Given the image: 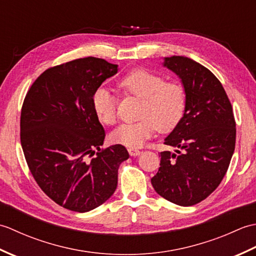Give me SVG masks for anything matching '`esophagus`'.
I'll use <instances>...</instances> for the list:
<instances>
[{"mask_svg":"<svg viewBox=\"0 0 256 256\" xmlns=\"http://www.w3.org/2000/svg\"><path fill=\"white\" fill-rule=\"evenodd\" d=\"M128 150V154L131 155V156H133V157H136V156L140 155V153H142V152H140V150L133 148H130Z\"/></svg>","mask_w":256,"mask_h":256,"instance_id":"obj_1","label":"esophagus"}]
</instances>
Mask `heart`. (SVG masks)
<instances>
[{
    "instance_id": "obj_1",
    "label": "heart",
    "mask_w": 256,
    "mask_h": 256,
    "mask_svg": "<svg viewBox=\"0 0 256 256\" xmlns=\"http://www.w3.org/2000/svg\"><path fill=\"white\" fill-rule=\"evenodd\" d=\"M118 86L123 90L143 99L140 118L135 123L120 125L111 133L114 144L140 148L154 135L156 130L170 132L180 122L186 108V94L177 82H165L160 74L146 69H136L121 79ZM92 108L103 124L116 123V99L106 88H98L91 98Z\"/></svg>"
}]
</instances>
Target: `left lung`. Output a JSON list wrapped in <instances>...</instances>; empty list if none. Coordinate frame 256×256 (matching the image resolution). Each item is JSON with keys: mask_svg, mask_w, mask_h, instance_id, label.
I'll list each match as a JSON object with an SVG mask.
<instances>
[{"mask_svg": "<svg viewBox=\"0 0 256 256\" xmlns=\"http://www.w3.org/2000/svg\"><path fill=\"white\" fill-rule=\"evenodd\" d=\"M162 66L180 79L186 108L164 140L175 153L162 152L150 179L155 192L178 206H194L219 186L236 146V121L220 81L202 64L184 56L162 59Z\"/></svg>", "mask_w": 256, "mask_h": 256, "instance_id": "1", "label": "left lung"}]
</instances>
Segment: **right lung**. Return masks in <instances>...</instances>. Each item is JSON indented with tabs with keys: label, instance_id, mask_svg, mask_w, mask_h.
Instances as JSON below:
<instances>
[{
	"label": "right lung",
	"instance_id": "add662e5",
	"mask_svg": "<svg viewBox=\"0 0 256 256\" xmlns=\"http://www.w3.org/2000/svg\"><path fill=\"white\" fill-rule=\"evenodd\" d=\"M118 72V64L94 57L50 68L32 84L22 108L20 143L32 175L48 197L72 211L104 204L130 156L120 144L100 150L106 132L91 103L94 92Z\"/></svg>",
	"mask_w": 256,
	"mask_h": 256
}]
</instances>
